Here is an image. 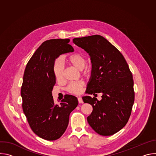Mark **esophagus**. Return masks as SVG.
I'll return each mask as SVG.
<instances>
[{
    "label": "esophagus",
    "mask_w": 156,
    "mask_h": 156,
    "mask_svg": "<svg viewBox=\"0 0 156 156\" xmlns=\"http://www.w3.org/2000/svg\"><path fill=\"white\" fill-rule=\"evenodd\" d=\"M78 101L79 103H81V104L83 103V101L81 98H78Z\"/></svg>",
    "instance_id": "esophagus-1"
}]
</instances>
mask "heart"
Segmentation results:
<instances>
[{"label":"heart","instance_id":"b5f03b06","mask_svg":"<svg viewBox=\"0 0 156 156\" xmlns=\"http://www.w3.org/2000/svg\"><path fill=\"white\" fill-rule=\"evenodd\" d=\"M68 62L77 69L81 70L85 76L90 75L93 70L92 65L86 63V60L84 56L80 53H75L68 57ZM53 71L55 78L57 81H61L63 78V66L61 60L57 59L55 61L53 66ZM84 83L82 81L70 83L66 87V91L70 94L78 95L81 93Z\"/></svg>","mask_w":156,"mask_h":156}]
</instances>
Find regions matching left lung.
Masks as SVG:
<instances>
[{
  "mask_svg": "<svg viewBox=\"0 0 156 156\" xmlns=\"http://www.w3.org/2000/svg\"><path fill=\"white\" fill-rule=\"evenodd\" d=\"M73 42L91 56V78L83 98L92 105L93 112L87 118L91 127L100 135H112L127 123L135 101L133 79L128 65L121 52L100 35L74 38Z\"/></svg>",
  "mask_w": 156,
  "mask_h": 156,
  "instance_id": "obj_1",
  "label": "left lung"
}]
</instances>
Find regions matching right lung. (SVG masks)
<instances>
[{"instance_id": "obj_1", "label": "right lung", "mask_w": 156, "mask_h": 156, "mask_svg": "<svg viewBox=\"0 0 156 156\" xmlns=\"http://www.w3.org/2000/svg\"><path fill=\"white\" fill-rule=\"evenodd\" d=\"M69 39L44 41L28 61L21 88L22 108L33 131L40 138L54 141L68 126L69 115L78 105L73 96H64L59 104L54 102L55 84L53 66L60 55L73 52Z\"/></svg>"}]
</instances>
